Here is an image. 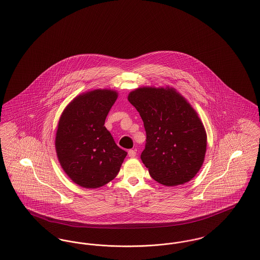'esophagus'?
I'll use <instances>...</instances> for the list:
<instances>
[{
	"instance_id": "34e87169",
	"label": "esophagus",
	"mask_w": 260,
	"mask_h": 260,
	"mask_svg": "<svg viewBox=\"0 0 260 260\" xmlns=\"http://www.w3.org/2000/svg\"><path fill=\"white\" fill-rule=\"evenodd\" d=\"M128 156L131 157V158H135L136 156V150H128Z\"/></svg>"
}]
</instances>
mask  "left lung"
<instances>
[{
    "label": "left lung",
    "instance_id": "obj_1",
    "mask_svg": "<svg viewBox=\"0 0 260 260\" xmlns=\"http://www.w3.org/2000/svg\"><path fill=\"white\" fill-rule=\"evenodd\" d=\"M127 99L144 124L146 143L140 158L152 178L166 186L190 181L207 149L206 131L197 113L172 87H140Z\"/></svg>",
    "mask_w": 260,
    "mask_h": 260
}]
</instances>
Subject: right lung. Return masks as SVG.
<instances>
[{"label": "right lung", "mask_w": 260, "mask_h": 260, "mask_svg": "<svg viewBox=\"0 0 260 260\" xmlns=\"http://www.w3.org/2000/svg\"><path fill=\"white\" fill-rule=\"evenodd\" d=\"M117 92L95 89L79 95L62 113L55 148L62 169L78 185L98 188L114 179L126 156L104 126Z\"/></svg>", "instance_id": "add662e5"}]
</instances>
